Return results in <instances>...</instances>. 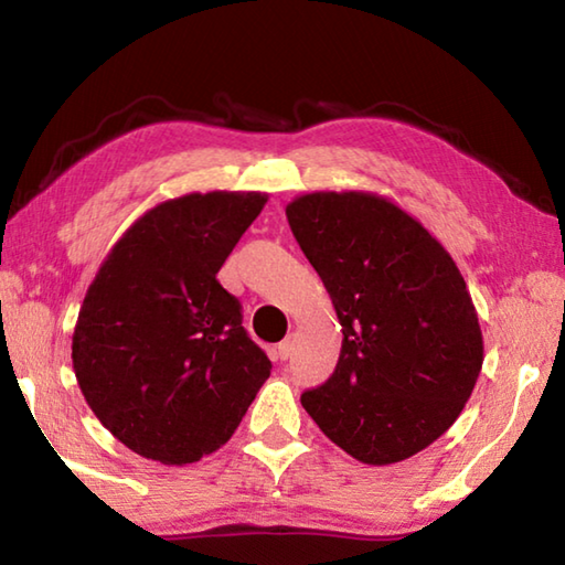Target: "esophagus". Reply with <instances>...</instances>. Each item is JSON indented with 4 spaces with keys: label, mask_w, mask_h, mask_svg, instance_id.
<instances>
[{
    "label": "esophagus",
    "mask_w": 565,
    "mask_h": 565,
    "mask_svg": "<svg viewBox=\"0 0 565 565\" xmlns=\"http://www.w3.org/2000/svg\"><path fill=\"white\" fill-rule=\"evenodd\" d=\"M291 353H294V341H291V339L281 341V343H279V359H281V361L291 359Z\"/></svg>",
    "instance_id": "esophagus-1"
}]
</instances>
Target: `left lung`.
Segmentation results:
<instances>
[{"instance_id":"obj_1","label":"left lung","mask_w":565,"mask_h":565,"mask_svg":"<svg viewBox=\"0 0 565 565\" xmlns=\"http://www.w3.org/2000/svg\"><path fill=\"white\" fill-rule=\"evenodd\" d=\"M286 218L343 333L337 371L301 406L356 461H406L454 426L481 374L463 276L418 218L371 191L301 194Z\"/></svg>"}]
</instances>
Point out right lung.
Wrapping results in <instances>:
<instances>
[{"mask_svg": "<svg viewBox=\"0 0 565 565\" xmlns=\"http://www.w3.org/2000/svg\"><path fill=\"white\" fill-rule=\"evenodd\" d=\"M262 191H191L141 214L102 262L72 337L76 384L104 428L167 466L222 448L271 374L216 274Z\"/></svg>", "mask_w": 565, "mask_h": 565, "instance_id": "add662e5", "label": "right lung"}]
</instances>
